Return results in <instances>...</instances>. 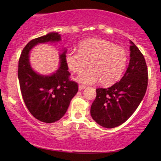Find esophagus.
Listing matches in <instances>:
<instances>
[{"mask_svg": "<svg viewBox=\"0 0 161 161\" xmlns=\"http://www.w3.org/2000/svg\"><path fill=\"white\" fill-rule=\"evenodd\" d=\"M86 86H83V85H79V90H82L84 89V88H86Z\"/></svg>", "mask_w": 161, "mask_h": 161, "instance_id": "esophagus-1", "label": "esophagus"}]
</instances>
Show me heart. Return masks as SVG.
I'll list each match as a JSON object with an SVG mask.
<instances>
[{
	"mask_svg": "<svg viewBox=\"0 0 161 161\" xmlns=\"http://www.w3.org/2000/svg\"><path fill=\"white\" fill-rule=\"evenodd\" d=\"M78 51H69L66 55L68 68L73 73L81 72L76 80L82 84H93L100 80L104 86L111 85L123 75L127 63L123 48L103 39H88L79 44Z\"/></svg>",
	"mask_w": 161,
	"mask_h": 161,
	"instance_id": "b5f03b06",
	"label": "heart"
}]
</instances>
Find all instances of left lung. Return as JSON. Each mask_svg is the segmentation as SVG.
<instances>
[{"instance_id":"1","label":"left lung","mask_w":161,"mask_h":161,"mask_svg":"<svg viewBox=\"0 0 161 161\" xmlns=\"http://www.w3.org/2000/svg\"><path fill=\"white\" fill-rule=\"evenodd\" d=\"M130 43V60L123 78L108 88L96 89L90 112L94 120L105 128L125 123L137 109L147 90L148 73L145 57L133 42Z\"/></svg>"}]
</instances>
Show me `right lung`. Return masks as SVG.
I'll return each instance as SVG.
<instances>
[{"label":"right lung","mask_w":161,"mask_h":161,"mask_svg":"<svg viewBox=\"0 0 161 161\" xmlns=\"http://www.w3.org/2000/svg\"><path fill=\"white\" fill-rule=\"evenodd\" d=\"M60 35L51 32L31 40L19 57L18 79L25 106L31 114L44 123H53L64 116L79 89L78 83L69 79L66 52L60 54V66L53 75H42L33 71L29 61V51L38 43L58 42Z\"/></svg>","instance_id":"add662e5"}]
</instances>
